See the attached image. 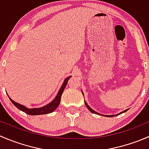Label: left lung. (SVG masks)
I'll list each match as a JSON object with an SVG mask.
<instances>
[{
    "label": "left lung",
    "mask_w": 149,
    "mask_h": 149,
    "mask_svg": "<svg viewBox=\"0 0 149 149\" xmlns=\"http://www.w3.org/2000/svg\"><path fill=\"white\" fill-rule=\"evenodd\" d=\"M82 94H83V96H84V93H83V91H82ZM84 102H85V104H86V107L88 108V110L90 111V112H92V113H94V114H97V115H102V116H104V117H108V118H112V117H115V116H117V115H120V114H122V113H123V112H125L126 111H127V109H125V110H124V111H123V112H120V113H118V114H117V115H102V114H100L99 113V112H96V111H94V109H92V108H91L89 106H88V104L86 103V102L85 101V100H84Z\"/></svg>",
    "instance_id": "obj_1"
}]
</instances>
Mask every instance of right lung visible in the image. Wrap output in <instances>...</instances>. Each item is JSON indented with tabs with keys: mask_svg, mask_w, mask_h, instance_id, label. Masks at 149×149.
<instances>
[{
	"mask_svg": "<svg viewBox=\"0 0 149 149\" xmlns=\"http://www.w3.org/2000/svg\"><path fill=\"white\" fill-rule=\"evenodd\" d=\"M71 77V76H68V78H66L64 81L63 84H62L61 87L60 88V90L58 91V94H57L56 97H55L53 100H52L51 102H49L47 104L45 105V106L42 107H39V108H28L24 106V105L21 104L16 102L15 101H13V100L11 99H9L13 104L14 105L15 107L18 108L19 109H20L21 111L22 112H25V113L28 114L29 115H45V114H49L52 112L53 111H55V109H57L58 106H59L60 102H61V96H62V94L63 93L64 89H65L66 84H67L68 81L69 79Z\"/></svg>",
	"mask_w": 149,
	"mask_h": 149,
	"instance_id": "add662e5",
	"label": "right lung"
}]
</instances>
